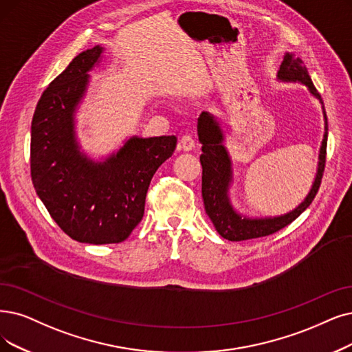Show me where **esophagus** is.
I'll use <instances>...</instances> for the list:
<instances>
[{
    "instance_id": "obj_1",
    "label": "esophagus",
    "mask_w": 352,
    "mask_h": 352,
    "mask_svg": "<svg viewBox=\"0 0 352 352\" xmlns=\"http://www.w3.org/2000/svg\"><path fill=\"white\" fill-rule=\"evenodd\" d=\"M179 147L180 150L184 151H192L195 148V140L192 135H184L180 138V143H179Z\"/></svg>"
}]
</instances>
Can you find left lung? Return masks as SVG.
<instances>
[{"label": "left lung", "instance_id": "left-lung-1", "mask_svg": "<svg viewBox=\"0 0 352 352\" xmlns=\"http://www.w3.org/2000/svg\"><path fill=\"white\" fill-rule=\"evenodd\" d=\"M277 78L285 82H300L307 87L315 98L322 104L323 118H325V134H323L322 146L319 151V163L316 177L311 192L307 193L305 201L289 214L274 217V218H247L241 217L232 208L228 189L232 182V164L228 150L223 146V131L221 124L214 116L202 112L198 118V135L202 143V198L208 217L212 221L215 230L225 240L230 241H244L251 238L265 236L282 230L290 222L296 219L303 210L312 204L319 190L323 170H325L327 162V143H328V118L325 107H323L322 98L316 91L314 82L307 74V69L299 58L294 54L286 53L285 59L280 65Z\"/></svg>", "mask_w": 352, "mask_h": 352}]
</instances>
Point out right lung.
I'll return each mask as SVG.
<instances>
[{"instance_id":"add662e5","label":"right lung","mask_w":352,"mask_h":352,"mask_svg":"<svg viewBox=\"0 0 352 352\" xmlns=\"http://www.w3.org/2000/svg\"><path fill=\"white\" fill-rule=\"evenodd\" d=\"M102 52L95 46L79 53L50 82L34 111L30 143L32 180L50 217L72 240L95 245L129 238L144 215L153 175L177 142L131 137L104 162L80 153L75 112Z\"/></svg>"}]
</instances>
